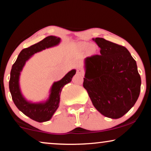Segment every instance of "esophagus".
<instances>
[{
    "label": "esophagus",
    "mask_w": 151,
    "mask_h": 151,
    "mask_svg": "<svg viewBox=\"0 0 151 151\" xmlns=\"http://www.w3.org/2000/svg\"><path fill=\"white\" fill-rule=\"evenodd\" d=\"M77 73H78V74H80V76H84V71H83V69H77Z\"/></svg>",
    "instance_id": "1"
}]
</instances>
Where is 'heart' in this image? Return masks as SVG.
I'll return each instance as SVG.
<instances>
[{"label":"heart","mask_w":151,"mask_h":151,"mask_svg":"<svg viewBox=\"0 0 151 151\" xmlns=\"http://www.w3.org/2000/svg\"><path fill=\"white\" fill-rule=\"evenodd\" d=\"M82 46H83V47H84V48H86V47H88V44H87V43H84L83 45H82ZM92 50V49H91Z\"/></svg>","instance_id":"b5f03b06"}]
</instances>
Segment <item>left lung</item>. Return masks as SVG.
<instances>
[{
	"instance_id": "obj_1",
	"label": "left lung",
	"mask_w": 151,
	"mask_h": 151,
	"mask_svg": "<svg viewBox=\"0 0 151 151\" xmlns=\"http://www.w3.org/2000/svg\"><path fill=\"white\" fill-rule=\"evenodd\" d=\"M99 54L85 59L83 86L97 110L109 118L125 115L139 96L141 78L126 47L102 38L93 39Z\"/></svg>"
}]
</instances>
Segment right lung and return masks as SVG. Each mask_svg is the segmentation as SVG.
<instances>
[{
  "label": "right lung",
  "mask_w": 151,
  "mask_h": 151,
  "mask_svg": "<svg viewBox=\"0 0 151 151\" xmlns=\"http://www.w3.org/2000/svg\"><path fill=\"white\" fill-rule=\"evenodd\" d=\"M60 42V38L49 36L42 40L25 48L20 51L16 60L12 66L10 80L9 82V91L12 100L19 110L33 120L38 122L49 121L59 106L60 97L63 86L71 81L76 74L75 69L71 70L60 81L55 82L51 86L49 98L44 103H31L23 98L19 86V77L27 60L34 53L47 48L55 46Z\"/></svg>",
  "instance_id": "right-lung-1"
}]
</instances>
